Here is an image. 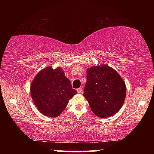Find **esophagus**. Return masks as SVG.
Returning a JSON list of instances; mask_svg holds the SVG:
<instances>
[{
  "label": "esophagus",
  "mask_w": 154,
  "mask_h": 154,
  "mask_svg": "<svg viewBox=\"0 0 154 154\" xmlns=\"http://www.w3.org/2000/svg\"><path fill=\"white\" fill-rule=\"evenodd\" d=\"M82 91H83V89L82 88H78V89H77V92L79 93V94L82 93Z\"/></svg>",
  "instance_id": "esophagus-1"
}]
</instances>
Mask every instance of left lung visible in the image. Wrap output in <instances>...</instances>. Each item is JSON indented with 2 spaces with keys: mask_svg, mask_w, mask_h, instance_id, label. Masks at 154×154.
Segmentation results:
<instances>
[{
  "mask_svg": "<svg viewBox=\"0 0 154 154\" xmlns=\"http://www.w3.org/2000/svg\"><path fill=\"white\" fill-rule=\"evenodd\" d=\"M126 94L125 83L113 68L104 64L87 69L83 96L96 116L105 118L118 113Z\"/></svg>",
  "mask_w": 154,
  "mask_h": 154,
  "instance_id": "obj_1",
  "label": "left lung"
}]
</instances>
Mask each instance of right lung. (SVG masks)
Segmentation results:
<instances>
[{"label": "right lung", "mask_w": 154, "mask_h": 154, "mask_svg": "<svg viewBox=\"0 0 154 154\" xmlns=\"http://www.w3.org/2000/svg\"><path fill=\"white\" fill-rule=\"evenodd\" d=\"M30 94L38 111L45 116L56 118L66 107L77 90L72 89L62 69L46 67L34 78Z\"/></svg>", "instance_id": "add662e5"}]
</instances>
